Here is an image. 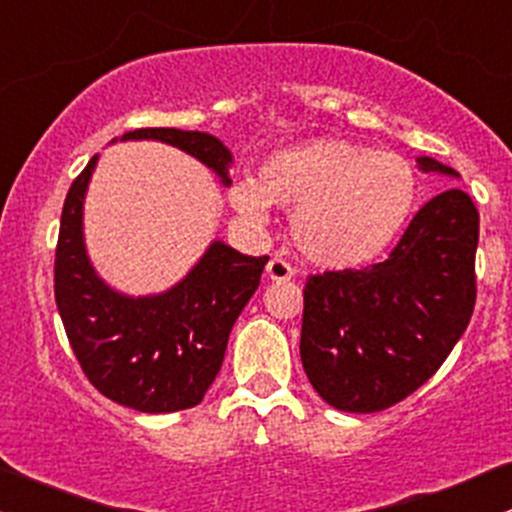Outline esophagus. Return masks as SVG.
<instances>
[{"label": "esophagus", "instance_id": "obj_1", "mask_svg": "<svg viewBox=\"0 0 512 512\" xmlns=\"http://www.w3.org/2000/svg\"><path fill=\"white\" fill-rule=\"evenodd\" d=\"M266 276L271 278V281H291L293 266L288 261H283V258H271V261L266 263Z\"/></svg>", "mask_w": 512, "mask_h": 512}]
</instances>
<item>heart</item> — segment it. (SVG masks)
I'll list each match as a JSON object with an SVG mask.
<instances>
[{
  "label": "heart",
  "instance_id": "obj_1",
  "mask_svg": "<svg viewBox=\"0 0 512 512\" xmlns=\"http://www.w3.org/2000/svg\"><path fill=\"white\" fill-rule=\"evenodd\" d=\"M229 204L261 221L271 202L293 214L300 254L328 268L365 266L392 246L419 202V172L407 157L347 140H308L263 160L258 182H231Z\"/></svg>",
  "mask_w": 512,
  "mask_h": 512
}]
</instances>
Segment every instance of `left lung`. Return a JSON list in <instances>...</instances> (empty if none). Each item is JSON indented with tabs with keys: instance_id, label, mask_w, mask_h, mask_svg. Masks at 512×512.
<instances>
[{
	"instance_id": "8db88e82",
	"label": "left lung",
	"mask_w": 512,
	"mask_h": 512,
	"mask_svg": "<svg viewBox=\"0 0 512 512\" xmlns=\"http://www.w3.org/2000/svg\"><path fill=\"white\" fill-rule=\"evenodd\" d=\"M421 172L453 175L419 157ZM478 209L463 189L424 204L382 263L310 273L300 360L340 412L394 407L444 365L476 308Z\"/></svg>"
}]
</instances>
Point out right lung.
Returning <instances> with one entry per match:
<instances>
[{
  "mask_svg": "<svg viewBox=\"0 0 512 512\" xmlns=\"http://www.w3.org/2000/svg\"><path fill=\"white\" fill-rule=\"evenodd\" d=\"M123 140H162L212 167L229 184L231 152L214 135L177 128L130 130ZM98 157L73 179L61 212L54 295L68 345L103 397L147 414L197 407L212 387L236 318L256 293L268 256L214 241L182 283L150 298L110 291L83 246V197Z\"/></svg>",
  "mask_w": 512,
  "mask_h": 512,
  "instance_id": "1",
  "label": "right lung"
}]
</instances>
